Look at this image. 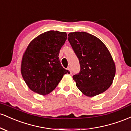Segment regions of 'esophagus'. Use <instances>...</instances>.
Listing matches in <instances>:
<instances>
[{
    "instance_id": "1",
    "label": "esophagus",
    "mask_w": 131,
    "mask_h": 131,
    "mask_svg": "<svg viewBox=\"0 0 131 131\" xmlns=\"http://www.w3.org/2000/svg\"><path fill=\"white\" fill-rule=\"evenodd\" d=\"M68 70L69 71H70V73L71 74H72V70H71V67H68Z\"/></svg>"
}]
</instances>
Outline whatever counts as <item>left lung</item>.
<instances>
[{
	"mask_svg": "<svg viewBox=\"0 0 131 131\" xmlns=\"http://www.w3.org/2000/svg\"><path fill=\"white\" fill-rule=\"evenodd\" d=\"M68 36V40L80 64V71L73 76L77 88L89 97L106 91L116 73L115 62L106 47L88 32H70Z\"/></svg>",
	"mask_w": 131,
	"mask_h": 131,
	"instance_id": "8db88e82",
	"label": "left lung"
}]
</instances>
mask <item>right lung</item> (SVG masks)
<instances>
[{
  "mask_svg": "<svg viewBox=\"0 0 131 131\" xmlns=\"http://www.w3.org/2000/svg\"><path fill=\"white\" fill-rule=\"evenodd\" d=\"M67 39L66 32L49 31L29 43L23 56L21 72L31 91L40 95L49 94L63 75L70 73L61 66L58 57Z\"/></svg>",
  "mask_w": 131,
  "mask_h": 131,
  "instance_id": "obj_1",
  "label": "right lung"
}]
</instances>
